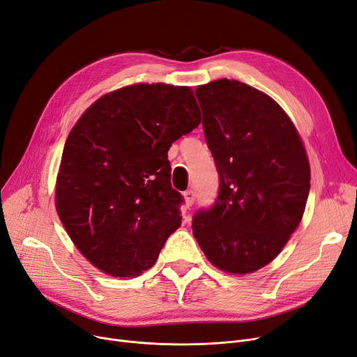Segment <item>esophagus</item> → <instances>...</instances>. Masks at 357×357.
Here are the masks:
<instances>
[{
    "instance_id": "34e87169",
    "label": "esophagus",
    "mask_w": 357,
    "mask_h": 357,
    "mask_svg": "<svg viewBox=\"0 0 357 357\" xmlns=\"http://www.w3.org/2000/svg\"><path fill=\"white\" fill-rule=\"evenodd\" d=\"M183 198H185L186 205H188V207H191V205L195 202V198H197L195 191H192V190H190V191H185V192H183Z\"/></svg>"
}]
</instances>
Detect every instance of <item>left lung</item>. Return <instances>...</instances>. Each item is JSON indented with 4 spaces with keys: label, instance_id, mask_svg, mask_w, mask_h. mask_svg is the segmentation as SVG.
Returning a JSON list of instances; mask_svg holds the SVG:
<instances>
[{
    "label": "left lung",
    "instance_id": "left-lung-1",
    "mask_svg": "<svg viewBox=\"0 0 357 357\" xmlns=\"http://www.w3.org/2000/svg\"><path fill=\"white\" fill-rule=\"evenodd\" d=\"M205 140L220 190L192 231L211 264L252 273L280 253L303 218L310 163L287 112L261 91L233 79L199 85Z\"/></svg>",
    "mask_w": 357,
    "mask_h": 357
}]
</instances>
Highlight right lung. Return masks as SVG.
Masks as SVG:
<instances>
[{
  "label": "right lung",
  "instance_id": "add662e5",
  "mask_svg": "<svg viewBox=\"0 0 357 357\" xmlns=\"http://www.w3.org/2000/svg\"><path fill=\"white\" fill-rule=\"evenodd\" d=\"M199 123L191 88L137 84L105 93L73 126L56 211L93 266L131 278L155 265L182 220L167 150Z\"/></svg>",
  "mask_w": 357,
  "mask_h": 357
}]
</instances>
